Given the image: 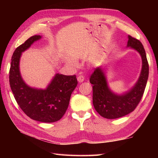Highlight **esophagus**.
<instances>
[{
    "mask_svg": "<svg viewBox=\"0 0 158 158\" xmlns=\"http://www.w3.org/2000/svg\"><path fill=\"white\" fill-rule=\"evenodd\" d=\"M77 81H78L79 83H82L83 81H84V77L82 75L79 76L77 77Z\"/></svg>",
    "mask_w": 158,
    "mask_h": 158,
    "instance_id": "esophagus-1",
    "label": "esophagus"
}]
</instances>
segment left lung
<instances>
[{
    "instance_id": "8db88e82",
    "label": "left lung",
    "mask_w": 158,
    "mask_h": 158,
    "mask_svg": "<svg viewBox=\"0 0 158 158\" xmlns=\"http://www.w3.org/2000/svg\"><path fill=\"white\" fill-rule=\"evenodd\" d=\"M127 38V48L136 50L142 59L141 71L132 88L121 94L113 92L102 67L96 68L89 79L93 85L94 106L100 115L106 119L119 118L132 112L141 100L148 79L149 64L143 45L130 35Z\"/></svg>"
}]
</instances>
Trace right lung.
<instances>
[{
    "label": "right lung",
    "instance_id": "obj_1",
    "mask_svg": "<svg viewBox=\"0 0 158 158\" xmlns=\"http://www.w3.org/2000/svg\"><path fill=\"white\" fill-rule=\"evenodd\" d=\"M41 37L40 35L32 36L16 48L11 58L9 83L16 102L26 115L38 122L52 123L64 115L70 96L78 82L75 75L56 73L45 89L26 84L20 73V58L23 52Z\"/></svg>",
    "mask_w": 158,
    "mask_h": 158
}]
</instances>
